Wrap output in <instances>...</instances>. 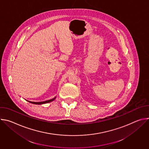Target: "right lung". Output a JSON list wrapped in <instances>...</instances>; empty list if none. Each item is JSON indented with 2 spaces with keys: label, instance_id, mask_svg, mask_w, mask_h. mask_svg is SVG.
Wrapping results in <instances>:
<instances>
[{
  "label": "right lung",
  "instance_id": "right-lung-1",
  "mask_svg": "<svg viewBox=\"0 0 149 149\" xmlns=\"http://www.w3.org/2000/svg\"><path fill=\"white\" fill-rule=\"evenodd\" d=\"M56 98V97H55L54 98L51 99V100H48L47 101H40V102H33V101H30L28 100H26L27 101H28L30 103L33 104H37V105H40V104H47V103H49L50 102H52V101H54L55 99Z\"/></svg>",
  "mask_w": 149,
  "mask_h": 149
}]
</instances>
